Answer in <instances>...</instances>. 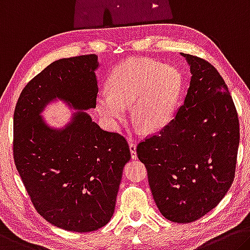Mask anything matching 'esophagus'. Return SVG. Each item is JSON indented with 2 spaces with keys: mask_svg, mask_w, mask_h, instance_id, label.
<instances>
[{
  "mask_svg": "<svg viewBox=\"0 0 250 250\" xmlns=\"http://www.w3.org/2000/svg\"><path fill=\"white\" fill-rule=\"evenodd\" d=\"M129 146H130V152H131V158L132 159H137V145L134 144L132 140H130Z\"/></svg>",
  "mask_w": 250,
  "mask_h": 250,
  "instance_id": "34e87169",
  "label": "esophagus"
}]
</instances>
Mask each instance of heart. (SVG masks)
<instances>
[{"mask_svg": "<svg viewBox=\"0 0 250 250\" xmlns=\"http://www.w3.org/2000/svg\"><path fill=\"white\" fill-rule=\"evenodd\" d=\"M176 68L151 59L134 58L117 65L108 79V92L99 93L96 106L111 129H118L131 105L132 117L148 131L168 124L181 91Z\"/></svg>", "mask_w": 250, "mask_h": 250, "instance_id": "1", "label": "heart"}]
</instances>
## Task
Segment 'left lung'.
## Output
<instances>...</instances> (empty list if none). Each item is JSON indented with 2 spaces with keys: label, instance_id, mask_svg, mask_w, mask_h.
Here are the masks:
<instances>
[{
  "label": "left lung",
  "instance_id": "obj_1",
  "mask_svg": "<svg viewBox=\"0 0 250 250\" xmlns=\"http://www.w3.org/2000/svg\"><path fill=\"white\" fill-rule=\"evenodd\" d=\"M180 54L191 73L185 100L159 134L138 145L137 154L161 215L188 224L207 215L230 188L239 122L218 71L203 59Z\"/></svg>",
  "mask_w": 250,
  "mask_h": 250
}]
</instances>
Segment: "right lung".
Wrapping results in <instances>:
<instances>
[{
    "mask_svg": "<svg viewBox=\"0 0 250 250\" xmlns=\"http://www.w3.org/2000/svg\"><path fill=\"white\" fill-rule=\"evenodd\" d=\"M98 55L60 59L23 89L14 111L13 154L35 209L64 230L89 232L109 223L131 154L119 133L85 112L96 108ZM61 101L75 111L57 128L42 116Z\"/></svg>",
    "mask_w": 250,
    "mask_h": 250,
    "instance_id": "right-lung-1",
    "label": "right lung"
}]
</instances>
